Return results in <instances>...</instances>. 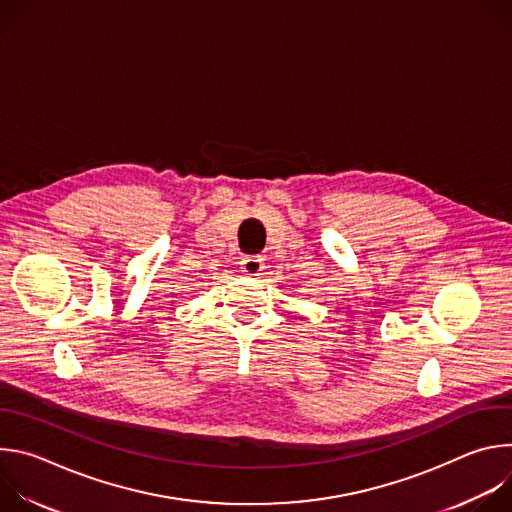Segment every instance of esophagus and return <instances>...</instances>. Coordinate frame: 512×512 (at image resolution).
Returning a JSON list of instances; mask_svg holds the SVG:
<instances>
[{"label":"esophagus","instance_id":"1","mask_svg":"<svg viewBox=\"0 0 512 512\" xmlns=\"http://www.w3.org/2000/svg\"><path fill=\"white\" fill-rule=\"evenodd\" d=\"M263 267H265L263 259H261V257H255V255L245 257V259L241 261V271H243L247 277H257V275H261Z\"/></svg>","mask_w":512,"mask_h":512}]
</instances>
